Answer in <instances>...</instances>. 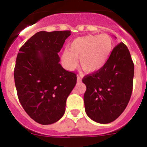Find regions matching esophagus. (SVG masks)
Listing matches in <instances>:
<instances>
[{
	"mask_svg": "<svg viewBox=\"0 0 147 147\" xmlns=\"http://www.w3.org/2000/svg\"><path fill=\"white\" fill-rule=\"evenodd\" d=\"M77 82H82V78L80 76H77Z\"/></svg>",
	"mask_w": 147,
	"mask_h": 147,
	"instance_id": "esophagus-1",
	"label": "esophagus"
}]
</instances>
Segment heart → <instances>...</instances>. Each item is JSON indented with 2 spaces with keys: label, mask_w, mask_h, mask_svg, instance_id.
Listing matches in <instances>:
<instances>
[{
  "label": "heart",
  "mask_w": 147,
  "mask_h": 147,
  "mask_svg": "<svg viewBox=\"0 0 147 147\" xmlns=\"http://www.w3.org/2000/svg\"><path fill=\"white\" fill-rule=\"evenodd\" d=\"M113 49V42L110 36L86 35L74 40L62 54V62L68 70L79 65L88 74L98 72L106 65Z\"/></svg>",
  "instance_id": "b5f03b06"
}]
</instances>
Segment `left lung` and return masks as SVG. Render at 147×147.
I'll list each match as a JSON object with an SVG mask.
<instances>
[{"label": "left lung", "mask_w": 147, "mask_h": 147, "mask_svg": "<svg viewBox=\"0 0 147 147\" xmlns=\"http://www.w3.org/2000/svg\"><path fill=\"white\" fill-rule=\"evenodd\" d=\"M134 64L127 45L120 42L113 49L108 61L98 72L82 79L85 112L100 124L113 121L124 112L132 95Z\"/></svg>", "instance_id": "1"}]
</instances>
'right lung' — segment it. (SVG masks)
I'll use <instances>...</instances> for the list:
<instances>
[{
    "mask_svg": "<svg viewBox=\"0 0 147 147\" xmlns=\"http://www.w3.org/2000/svg\"><path fill=\"white\" fill-rule=\"evenodd\" d=\"M71 31H41L19 50L14 70L22 107L34 121L51 124L65 111L66 100L76 84V75L59 64L60 51Z\"/></svg>",
    "mask_w": 147,
    "mask_h": 147,
    "instance_id": "obj_1",
    "label": "right lung"
}]
</instances>
